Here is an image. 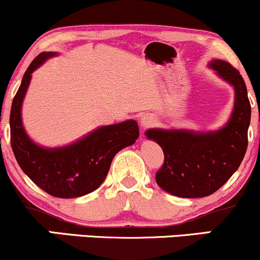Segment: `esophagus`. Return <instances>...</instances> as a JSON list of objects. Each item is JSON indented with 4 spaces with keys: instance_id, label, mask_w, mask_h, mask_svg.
I'll list each match as a JSON object with an SVG mask.
<instances>
[{
    "instance_id": "34e87169",
    "label": "esophagus",
    "mask_w": 260,
    "mask_h": 260,
    "mask_svg": "<svg viewBox=\"0 0 260 260\" xmlns=\"http://www.w3.org/2000/svg\"><path fill=\"white\" fill-rule=\"evenodd\" d=\"M155 123V118L153 115H144L142 118H140V127L142 128H149L151 126H154Z\"/></svg>"
}]
</instances>
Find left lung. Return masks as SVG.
<instances>
[{
	"mask_svg": "<svg viewBox=\"0 0 260 260\" xmlns=\"http://www.w3.org/2000/svg\"><path fill=\"white\" fill-rule=\"evenodd\" d=\"M209 67L235 89L234 111L228 123L214 132L159 128L145 132L165 155L155 175L156 183L181 198H201L216 192L240 168L248 145L250 104L242 76L222 59H213Z\"/></svg>",
	"mask_w": 260,
	"mask_h": 260,
	"instance_id": "obj_1",
	"label": "left lung"
}]
</instances>
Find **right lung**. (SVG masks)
Segmentation results:
<instances>
[{
    "instance_id": "obj_1",
    "label": "right lung",
    "mask_w": 260,
    "mask_h": 260,
    "mask_svg": "<svg viewBox=\"0 0 260 260\" xmlns=\"http://www.w3.org/2000/svg\"><path fill=\"white\" fill-rule=\"evenodd\" d=\"M55 52H41L23 76L11 107V145L20 169L46 193L57 198H77L91 193L103 183L112 159L139 137L138 123L128 120L104 126L70 145L44 148L35 144L22 123V104L31 73Z\"/></svg>"
}]
</instances>
